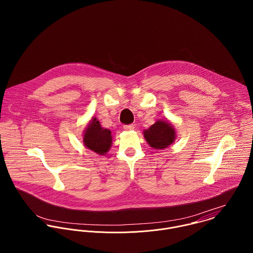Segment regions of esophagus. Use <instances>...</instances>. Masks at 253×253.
Wrapping results in <instances>:
<instances>
[{
	"mask_svg": "<svg viewBox=\"0 0 253 253\" xmlns=\"http://www.w3.org/2000/svg\"><path fill=\"white\" fill-rule=\"evenodd\" d=\"M124 128L126 130H132L134 128V125H126L124 126Z\"/></svg>",
	"mask_w": 253,
	"mask_h": 253,
	"instance_id": "34e87169",
	"label": "esophagus"
}]
</instances>
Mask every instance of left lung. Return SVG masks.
I'll return each mask as SVG.
<instances>
[{
	"mask_svg": "<svg viewBox=\"0 0 253 253\" xmlns=\"http://www.w3.org/2000/svg\"><path fill=\"white\" fill-rule=\"evenodd\" d=\"M148 144L154 149H166L175 141L176 132L173 126L168 121L159 120L143 131Z\"/></svg>",
	"mask_w": 253,
	"mask_h": 253,
	"instance_id": "1",
	"label": "left lung"
}]
</instances>
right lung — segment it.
<instances>
[{"instance_id":"1","label":"right lung","mask_w":253,"mask_h":253,"mask_svg":"<svg viewBox=\"0 0 253 253\" xmlns=\"http://www.w3.org/2000/svg\"><path fill=\"white\" fill-rule=\"evenodd\" d=\"M83 142L86 148L98 155H105L112 144L111 131L101 127L99 121L96 118H92L84 129Z\"/></svg>"}]
</instances>
